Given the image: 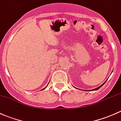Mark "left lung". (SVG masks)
I'll return each instance as SVG.
<instances>
[{"label": "left lung", "instance_id": "left-lung-1", "mask_svg": "<svg viewBox=\"0 0 121 121\" xmlns=\"http://www.w3.org/2000/svg\"><path fill=\"white\" fill-rule=\"evenodd\" d=\"M105 83V82H104V83L103 84H102V85H101V86H99V87H98V88H95V89H94V90H92H92H98V89H99V88H101V86H102V85H104V84ZM90 91H91V90H90Z\"/></svg>", "mask_w": 121, "mask_h": 121}]
</instances>
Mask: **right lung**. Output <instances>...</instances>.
<instances>
[{"label": "right lung", "mask_w": 121, "mask_h": 121, "mask_svg": "<svg viewBox=\"0 0 121 121\" xmlns=\"http://www.w3.org/2000/svg\"><path fill=\"white\" fill-rule=\"evenodd\" d=\"M44 89H45V88H44ZM44 89H43V90H44Z\"/></svg>", "instance_id": "1"}]
</instances>
